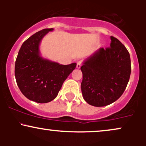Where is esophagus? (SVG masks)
<instances>
[{
    "label": "esophagus",
    "instance_id": "obj_1",
    "mask_svg": "<svg viewBox=\"0 0 146 146\" xmlns=\"http://www.w3.org/2000/svg\"><path fill=\"white\" fill-rule=\"evenodd\" d=\"M82 64V61H78V62H77V68H81Z\"/></svg>",
    "mask_w": 146,
    "mask_h": 146
}]
</instances>
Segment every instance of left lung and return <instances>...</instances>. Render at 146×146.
Returning a JSON list of instances; mask_svg holds the SVG:
<instances>
[{
  "instance_id": "1",
  "label": "left lung",
  "mask_w": 146,
  "mask_h": 146,
  "mask_svg": "<svg viewBox=\"0 0 146 146\" xmlns=\"http://www.w3.org/2000/svg\"><path fill=\"white\" fill-rule=\"evenodd\" d=\"M110 47L99 48L81 66L83 98L93 106H105L118 100L130 79L129 52L116 38L110 36Z\"/></svg>"
}]
</instances>
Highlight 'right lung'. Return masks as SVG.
<instances>
[{
	"mask_svg": "<svg viewBox=\"0 0 146 146\" xmlns=\"http://www.w3.org/2000/svg\"><path fill=\"white\" fill-rule=\"evenodd\" d=\"M51 29L41 30L22 44L15 63V77L18 88L27 98L37 103L54 100L64 82L76 67L44 59L40 53V43Z\"/></svg>",
	"mask_w": 146,
	"mask_h": 146,
	"instance_id": "obj_1",
	"label": "right lung"
}]
</instances>
